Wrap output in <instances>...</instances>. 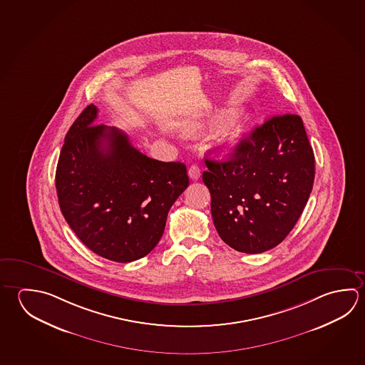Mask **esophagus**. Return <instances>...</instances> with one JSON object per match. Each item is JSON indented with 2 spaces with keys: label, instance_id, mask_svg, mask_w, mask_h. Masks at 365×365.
Segmentation results:
<instances>
[{
  "label": "esophagus",
  "instance_id": "obj_1",
  "mask_svg": "<svg viewBox=\"0 0 365 365\" xmlns=\"http://www.w3.org/2000/svg\"><path fill=\"white\" fill-rule=\"evenodd\" d=\"M188 175H190V178L193 180H197L200 178V175H201V170H200V168L196 164H193L188 169Z\"/></svg>",
  "mask_w": 365,
  "mask_h": 365
}]
</instances>
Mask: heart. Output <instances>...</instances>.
Returning a JSON list of instances; mask_svg holds the SVG:
<instances>
[{
	"label": "heart",
	"instance_id": "1",
	"mask_svg": "<svg viewBox=\"0 0 365 365\" xmlns=\"http://www.w3.org/2000/svg\"><path fill=\"white\" fill-rule=\"evenodd\" d=\"M224 122V116H219L215 123H222ZM235 130H236V122L233 120V119H230V120H227V122L224 123L223 127L220 129V135L223 137L224 141L228 142L232 141V137L235 135Z\"/></svg>",
	"mask_w": 365,
	"mask_h": 365
}]
</instances>
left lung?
I'll list each match as a JSON object with an SVG mask.
<instances>
[{
    "instance_id": "1",
    "label": "left lung",
    "mask_w": 365,
    "mask_h": 365,
    "mask_svg": "<svg viewBox=\"0 0 365 365\" xmlns=\"http://www.w3.org/2000/svg\"><path fill=\"white\" fill-rule=\"evenodd\" d=\"M217 235L232 249H273L297 223L313 190L315 159L299 115L269 118L237 145L230 159H205Z\"/></svg>"
}]
</instances>
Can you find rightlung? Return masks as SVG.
Masks as SVG:
<instances>
[{
	"instance_id": "obj_1",
	"label": "right lung",
	"mask_w": 365,
	"mask_h": 365,
	"mask_svg": "<svg viewBox=\"0 0 365 365\" xmlns=\"http://www.w3.org/2000/svg\"><path fill=\"white\" fill-rule=\"evenodd\" d=\"M95 105L65 135L56 168L65 220L97 255L135 262L160 241L168 212L188 187L183 163L155 160L115 127L95 124Z\"/></svg>"
}]
</instances>
